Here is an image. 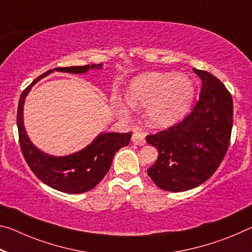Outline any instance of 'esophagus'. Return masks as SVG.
Masks as SVG:
<instances>
[{
  "instance_id": "esophagus-1",
  "label": "esophagus",
  "mask_w": 252,
  "mask_h": 252,
  "mask_svg": "<svg viewBox=\"0 0 252 252\" xmlns=\"http://www.w3.org/2000/svg\"><path fill=\"white\" fill-rule=\"evenodd\" d=\"M145 137H146V134L142 132L140 127H135V129L133 130V134H132V142L134 143V145L143 146L146 143Z\"/></svg>"
}]
</instances>
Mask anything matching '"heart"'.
<instances>
[{
    "instance_id": "1",
    "label": "heart",
    "mask_w": 252,
    "mask_h": 252,
    "mask_svg": "<svg viewBox=\"0 0 252 252\" xmlns=\"http://www.w3.org/2000/svg\"><path fill=\"white\" fill-rule=\"evenodd\" d=\"M195 94L194 83L185 74L149 71L132 79L126 101L135 110H146L147 122L155 127L177 123L189 112ZM120 112L126 113L125 106Z\"/></svg>"
}]
</instances>
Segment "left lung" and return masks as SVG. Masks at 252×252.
<instances>
[{"mask_svg":"<svg viewBox=\"0 0 252 252\" xmlns=\"http://www.w3.org/2000/svg\"><path fill=\"white\" fill-rule=\"evenodd\" d=\"M193 70L202 81L193 111L177 125L146 137L159 153L148 175L163 190L184 191L201 185L219 168L230 145L232 96L214 75Z\"/></svg>","mask_w":252,"mask_h":252,"instance_id":"obj_1","label":"left lung"}]
</instances>
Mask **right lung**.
<instances>
[{
	"instance_id": "add662e5",
	"label": "right lung",
	"mask_w": 252,
	"mask_h": 252,
	"mask_svg": "<svg viewBox=\"0 0 252 252\" xmlns=\"http://www.w3.org/2000/svg\"><path fill=\"white\" fill-rule=\"evenodd\" d=\"M102 68L98 65L58 67L40 75L22 92L18 105L17 125L19 131V142L23 157L28 166L40 181L63 193L81 194L93 189L102 181L109 171L115 153L122 147L129 145L131 132L127 133H101L91 145L78 153L63 157H55L40 151L30 141L23 125V104L31 87L45 76L54 70L65 73L84 74L90 69Z\"/></svg>"
}]
</instances>
